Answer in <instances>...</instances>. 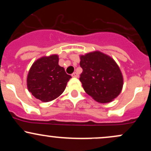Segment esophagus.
<instances>
[{"mask_svg":"<svg viewBox=\"0 0 151 151\" xmlns=\"http://www.w3.org/2000/svg\"><path fill=\"white\" fill-rule=\"evenodd\" d=\"M72 77H79V74H78L77 72H74V73L72 74Z\"/></svg>","mask_w":151,"mask_h":151,"instance_id":"34e87169","label":"esophagus"}]
</instances>
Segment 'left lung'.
Here are the masks:
<instances>
[{
    "label": "left lung",
    "instance_id": "8db88e82",
    "mask_svg": "<svg viewBox=\"0 0 151 151\" xmlns=\"http://www.w3.org/2000/svg\"><path fill=\"white\" fill-rule=\"evenodd\" d=\"M83 72L79 80L84 91L99 103H108L116 98L124 80L119 66L111 58L99 51L80 56Z\"/></svg>",
    "mask_w": 151,
    "mask_h": 151
}]
</instances>
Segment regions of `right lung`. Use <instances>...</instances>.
Returning a JSON list of instances; mask_svg holds the SVG:
<instances>
[{
	"label": "right lung",
	"instance_id": "add662e5",
	"mask_svg": "<svg viewBox=\"0 0 151 151\" xmlns=\"http://www.w3.org/2000/svg\"><path fill=\"white\" fill-rule=\"evenodd\" d=\"M58 62L57 55L43 57L34 62L28 72L27 89L35 97L43 102L60 96L72 78L58 65Z\"/></svg>",
	"mask_w": 151,
	"mask_h": 151
}]
</instances>
